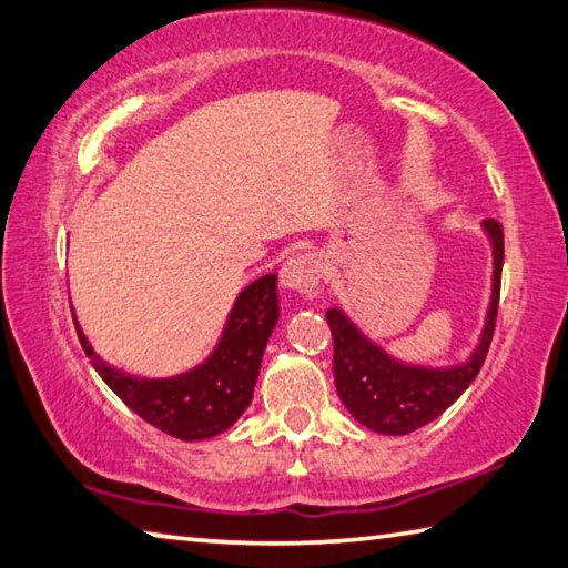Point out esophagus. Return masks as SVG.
<instances>
[{"instance_id": "34e87169", "label": "esophagus", "mask_w": 568, "mask_h": 568, "mask_svg": "<svg viewBox=\"0 0 568 568\" xmlns=\"http://www.w3.org/2000/svg\"><path fill=\"white\" fill-rule=\"evenodd\" d=\"M322 278V264L314 254H302L286 258L282 272H278V282H282L284 290L300 292V294H312Z\"/></svg>"}]
</instances>
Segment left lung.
I'll list each match as a JSON object with an SVG mask.
<instances>
[{
    "instance_id": "left-lung-1",
    "label": "left lung",
    "mask_w": 568,
    "mask_h": 568,
    "mask_svg": "<svg viewBox=\"0 0 568 568\" xmlns=\"http://www.w3.org/2000/svg\"><path fill=\"white\" fill-rule=\"evenodd\" d=\"M481 229L491 242V294L479 342L464 362L432 366L396 359L374 342L342 306L326 310L334 336V382L356 422L386 436L412 434L442 416L469 389L489 352L504 266V232L494 219Z\"/></svg>"
}]
</instances>
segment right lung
<instances>
[{
	"instance_id": "right-lung-1",
	"label": "right lung",
	"mask_w": 568,
	"mask_h": 568,
	"mask_svg": "<svg viewBox=\"0 0 568 568\" xmlns=\"http://www.w3.org/2000/svg\"><path fill=\"white\" fill-rule=\"evenodd\" d=\"M276 322V274H264L236 294L224 329L202 364L184 374L152 379L106 364L74 316L79 342L109 389L144 422L182 442L212 439L246 412Z\"/></svg>"
}]
</instances>
